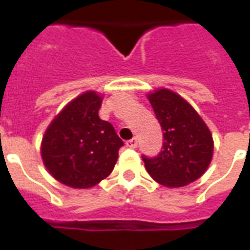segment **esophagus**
Wrapping results in <instances>:
<instances>
[{
	"label": "esophagus",
	"mask_w": 250,
	"mask_h": 250,
	"mask_svg": "<svg viewBox=\"0 0 250 250\" xmlns=\"http://www.w3.org/2000/svg\"><path fill=\"white\" fill-rule=\"evenodd\" d=\"M125 145H127L128 148L135 149L137 146V139H136V137H133V139H131V140L125 141Z\"/></svg>",
	"instance_id": "1"
}]
</instances>
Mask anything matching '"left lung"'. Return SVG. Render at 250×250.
Returning <instances> with one entry per match:
<instances>
[{"label":"left lung","instance_id":"obj_1","mask_svg":"<svg viewBox=\"0 0 250 250\" xmlns=\"http://www.w3.org/2000/svg\"><path fill=\"white\" fill-rule=\"evenodd\" d=\"M148 98L164 131V144L158 156H143L146 171L168 188L197 180L213 158L210 129L197 111L172 90L158 89Z\"/></svg>","mask_w":250,"mask_h":250}]
</instances>
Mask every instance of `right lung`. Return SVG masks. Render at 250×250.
Segmentation results:
<instances>
[{"instance_id":"right-lung-1","label":"right lung","mask_w":250,"mask_h":250,"mask_svg":"<svg viewBox=\"0 0 250 250\" xmlns=\"http://www.w3.org/2000/svg\"><path fill=\"white\" fill-rule=\"evenodd\" d=\"M102 98L93 90L74 98L45 131L41 157L54 179L71 188H90L107 178L123 141L98 117Z\"/></svg>"}]
</instances>
